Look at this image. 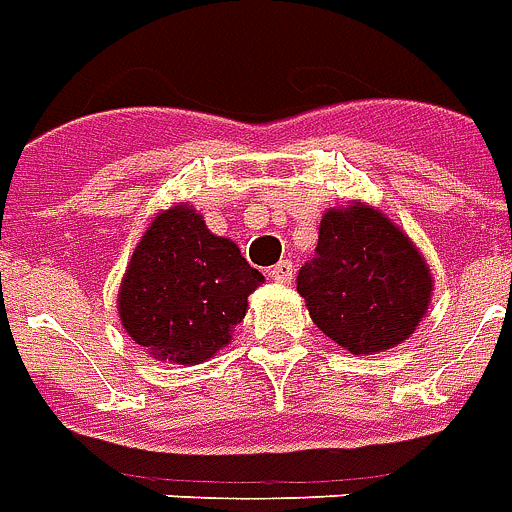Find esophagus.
<instances>
[{"mask_svg": "<svg viewBox=\"0 0 512 512\" xmlns=\"http://www.w3.org/2000/svg\"><path fill=\"white\" fill-rule=\"evenodd\" d=\"M292 275H294V267L289 259L278 261L275 267H270V278L275 283H292Z\"/></svg>", "mask_w": 512, "mask_h": 512, "instance_id": "1", "label": "esophagus"}]
</instances>
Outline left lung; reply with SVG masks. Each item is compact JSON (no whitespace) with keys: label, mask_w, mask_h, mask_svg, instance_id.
<instances>
[{"label":"left lung","mask_w":512,"mask_h":512,"mask_svg":"<svg viewBox=\"0 0 512 512\" xmlns=\"http://www.w3.org/2000/svg\"><path fill=\"white\" fill-rule=\"evenodd\" d=\"M297 292L324 335L352 354H374L414 333L428 311L431 272L404 231L379 210L354 204L322 218Z\"/></svg>","instance_id":"obj_1"}]
</instances>
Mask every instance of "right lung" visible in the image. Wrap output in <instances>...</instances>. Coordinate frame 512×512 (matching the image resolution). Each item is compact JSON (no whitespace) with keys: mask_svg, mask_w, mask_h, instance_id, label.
<instances>
[{"mask_svg":"<svg viewBox=\"0 0 512 512\" xmlns=\"http://www.w3.org/2000/svg\"><path fill=\"white\" fill-rule=\"evenodd\" d=\"M264 275L231 240L215 237L196 210L160 212L133 251L119 289L125 330L149 354L204 363L245 319Z\"/></svg>","mask_w":512,"mask_h":512,"instance_id":"1","label":"right lung"}]
</instances>
